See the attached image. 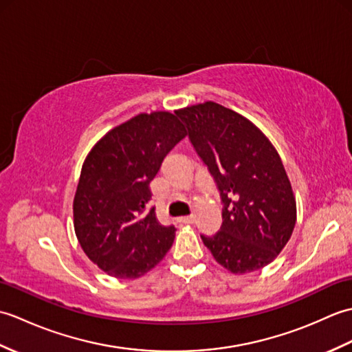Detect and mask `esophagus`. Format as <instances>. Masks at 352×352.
<instances>
[{"mask_svg": "<svg viewBox=\"0 0 352 352\" xmlns=\"http://www.w3.org/2000/svg\"><path fill=\"white\" fill-rule=\"evenodd\" d=\"M193 221H195V216H193V214L182 216V218H180V222H183V223H193Z\"/></svg>", "mask_w": 352, "mask_h": 352, "instance_id": "34e87169", "label": "esophagus"}]
</instances>
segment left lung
I'll return each instance as SVG.
<instances>
[{"mask_svg": "<svg viewBox=\"0 0 352 352\" xmlns=\"http://www.w3.org/2000/svg\"><path fill=\"white\" fill-rule=\"evenodd\" d=\"M180 116L223 203L221 231L201 236L204 245L231 274L272 263L296 223V199L280 154L257 125L218 102L188 106Z\"/></svg>", "mask_w": 352, "mask_h": 352, "instance_id": "left-lung-1", "label": "left lung"}]
</instances>
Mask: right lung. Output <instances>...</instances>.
I'll return each mask as SVG.
<instances>
[{
    "mask_svg": "<svg viewBox=\"0 0 352 352\" xmlns=\"http://www.w3.org/2000/svg\"><path fill=\"white\" fill-rule=\"evenodd\" d=\"M180 111L139 113L107 131L86 155L74 197V230L89 260L110 276L133 280L166 256L175 227L146 210L149 183L186 138Z\"/></svg>",
    "mask_w": 352,
    "mask_h": 352,
    "instance_id": "1",
    "label": "right lung"
}]
</instances>
